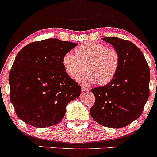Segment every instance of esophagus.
Wrapping results in <instances>:
<instances>
[{"mask_svg":"<svg viewBox=\"0 0 157 157\" xmlns=\"http://www.w3.org/2000/svg\"><path fill=\"white\" fill-rule=\"evenodd\" d=\"M81 90H82V91H88L89 89L87 87H85V86H81Z\"/></svg>","mask_w":157,"mask_h":157,"instance_id":"esophagus-1","label":"esophagus"}]
</instances>
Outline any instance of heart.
Listing matches in <instances>:
<instances>
[{"label":"heart","mask_w":157,"mask_h":157,"mask_svg":"<svg viewBox=\"0 0 157 157\" xmlns=\"http://www.w3.org/2000/svg\"><path fill=\"white\" fill-rule=\"evenodd\" d=\"M76 55L66 52L63 56L64 71L71 78H76L84 70L87 71L78 77V80L86 84L106 85L114 78L120 65L119 52L113 48L96 42L84 43L76 49Z\"/></svg>","instance_id":"1"}]
</instances>
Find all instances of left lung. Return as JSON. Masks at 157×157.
I'll return each instance as SVG.
<instances>
[{"instance_id": "8db88e82", "label": "left lung", "mask_w": 157, "mask_h": 157, "mask_svg": "<svg viewBox=\"0 0 157 157\" xmlns=\"http://www.w3.org/2000/svg\"><path fill=\"white\" fill-rule=\"evenodd\" d=\"M102 39L119 52L120 65L111 82L91 89L96 100L90 113L102 126L120 128L142 114L150 92V69L141 50L132 42L116 37Z\"/></svg>"}]
</instances>
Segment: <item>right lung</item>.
<instances>
[{
    "instance_id": "add662e5",
    "label": "right lung",
    "mask_w": 157,
    "mask_h": 157,
    "mask_svg": "<svg viewBox=\"0 0 157 157\" xmlns=\"http://www.w3.org/2000/svg\"><path fill=\"white\" fill-rule=\"evenodd\" d=\"M77 45L49 38L18 52L9 75L10 97L23 122L37 128L55 125L64 117L68 103L80 96V86L62 64L63 56Z\"/></svg>"
}]
</instances>
